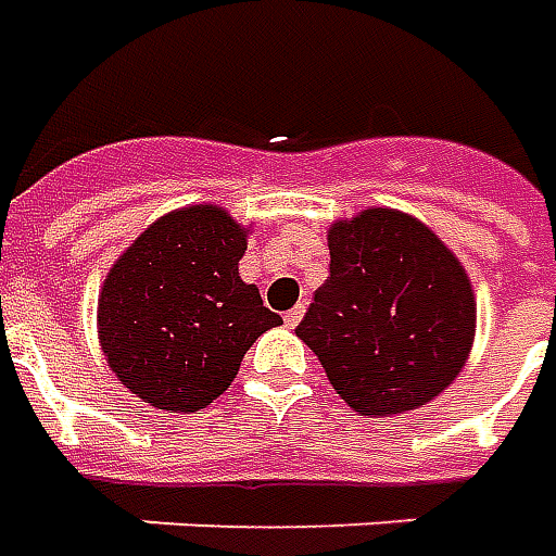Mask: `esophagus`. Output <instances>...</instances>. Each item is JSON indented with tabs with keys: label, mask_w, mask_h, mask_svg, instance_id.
Here are the masks:
<instances>
[{
	"label": "esophagus",
	"mask_w": 556,
	"mask_h": 556,
	"mask_svg": "<svg viewBox=\"0 0 556 556\" xmlns=\"http://www.w3.org/2000/svg\"><path fill=\"white\" fill-rule=\"evenodd\" d=\"M305 317V305H296V308H290L285 314V323H287V329H296L299 320Z\"/></svg>",
	"instance_id": "obj_1"
}]
</instances>
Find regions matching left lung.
<instances>
[{"label":"left lung","mask_w":556,"mask_h":556,"mask_svg":"<svg viewBox=\"0 0 556 556\" xmlns=\"http://www.w3.org/2000/svg\"><path fill=\"white\" fill-rule=\"evenodd\" d=\"M329 278L296 334L338 395L362 416L428 404L464 368L476 293L440 236L397 208L371 206L329 224Z\"/></svg>","instance_id":"obj_1"}]
</instances>
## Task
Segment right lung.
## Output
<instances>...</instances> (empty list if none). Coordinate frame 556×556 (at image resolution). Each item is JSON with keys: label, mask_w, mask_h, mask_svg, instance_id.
Segmentation results:
<instances>
[{"label": "right lung", "mask_w": 556, "mask_h": 556, "mask_svg": "<svg viewBox=\"0 0 556 556\" xmlns=\"http://www.w3.org/2000/svg\"><path fill=\"white\" fill-rule=\"evenodd\" d=\"M245 248V224L197 203L161 215L110 266L98 293V344L110 371L149 407H208L230 389L248 348L281 326L239 275Z\"/></svg>", "instance_id": "right-lung-1"}]
</instances>
